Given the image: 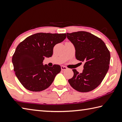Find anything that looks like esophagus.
<instances>
[{"label":"esophagus","instance_id":"34e87169","mask_svg":"<svg viewBox=\"0 0 122 122\" xmlns=\"http://www.w3.org/2000/svg\"><path fill=\"white\" fill-rule=\"evenodd\" d=\"M67 69V68L66 66H61V70H62V71H64V70H66Z\"/></svg>","mask_w":122,"mask_h":122}]
</instances>
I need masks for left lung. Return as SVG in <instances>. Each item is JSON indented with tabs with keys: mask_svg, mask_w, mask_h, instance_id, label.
Here are the masks:
<instances>
[{
	"mask_svg": "<svg viewBox=\"0 0 122 122\" xmlns=\"http://www.w3.org/2000/svg\"><path fill=\"white\" fill-rule=\"evenodd\" d=\"M66 34L75 47L76 59L84 63L82 73L73 69V76L68 81L72 88L80 92L93 91L102 82L108 71L110 51L101 38L88 32Z\"/></svg>",
	"mask_w": 122,
	"mask_h": 122,
	"instance_id": "left-lung-1",
	"label": "left lung"
}]
</instances>
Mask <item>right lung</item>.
I'll list each match as a JSON object with an SVG mask.
<instances>
[{
  "label": "right lung",
  "instance_id": "1",
  "mask_svg": "<svg viewBox=\"0 0 122 122\" xmlns=\"http://www.w3.org/2000/svg\"><path fill=\"white\" fill-rule=\"evenodd\" d=\"M66 37V34L38 33L27 37L17 46L12 57L14 71L22 86L32 92L48 88L61 71V66L43 65L45 57H50L56 44Z\"/></svg>",
  "mask_w": 122,
  "mask_h": 122
}]
</instances>
